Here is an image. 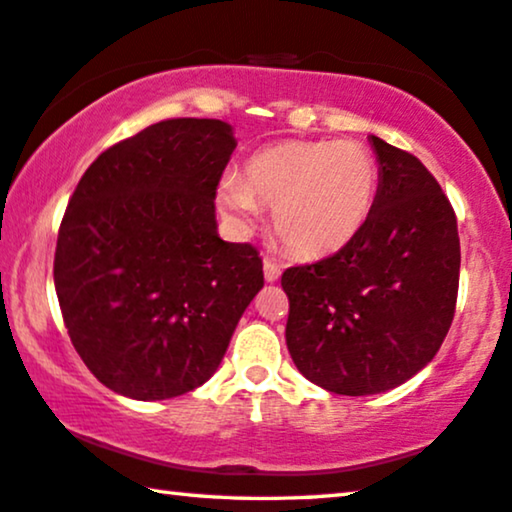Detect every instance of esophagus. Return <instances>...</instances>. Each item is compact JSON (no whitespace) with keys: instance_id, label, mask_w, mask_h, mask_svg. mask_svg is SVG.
Wrapping results in <instances>:
<instances>
[{"instance_id":"1","label":"esophagus","mask_w":512,"mask_h":512,"mask_svg":"<svg viewBox=\"0 0 512 512\" xmlns=\"http://www.w3.org/2000/svg\"><path fill=\"white\" fill-rule=\"evenodd\" d=\"M264 278H267V283H276L281 278V264H276L274 260H264Z\"/></svg>"}]
</instances>
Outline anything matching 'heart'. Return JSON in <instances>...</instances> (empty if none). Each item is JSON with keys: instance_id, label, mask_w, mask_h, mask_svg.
<instances>
[{"instance_id": "obj_1", "label": "heart", "mask_w": 512, "mask_h": 512, "mask_svg": "<svg viewBox=\"0 0 512 512\" xmlns=\"http://www.w3.org/2000/svg\"><path fill=\"white\" fill-rule=\"evenodd\" d=\"M377 163L356 140H285L248 156L243 177L222 175L217 206L238 229H250L260 206L274 208V229L292 255H335L370 220Z\"/></svg>"}]
</instances>
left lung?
I'll list each match as a JSON object with an SVG mask.
<instances>
[{
  "instance_id": "left-lung-1",
  "label": "left lung",
  "mask_w": 512,
  "mask_h": 512,
  "mask_svg": "<svg viewBox=\"0 0 512 512\" xmlns=\"http://www.w3.org/2000/svg\"><path fill=\"white\" fill-rule=\"evenodd\" d=\"M379 161L372 215L356 241L285 269V342L297 370L339 395L412 379L445 342L459 292L456 215L417 156L370 135Z\"/></svg>"
}]
</instances>
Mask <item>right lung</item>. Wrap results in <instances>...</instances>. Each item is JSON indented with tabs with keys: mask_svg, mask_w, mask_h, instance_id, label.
I'll list each match as a JSON object with an SVG mask.
<instances>
[{
	"mask_svg": "<svg viewBox=\"0 0 512 512\" xmlns=\"http://www.w3.org/2000/svg\"><path fill=\"white\" fill-rule=\"evenodd\" d=\"M236 138L220 119H168L95 159L58 231L53 281L74 349L133 400L206 384L252 297L260 252L217 234Z\"/></svg>",
	"mask_w": 512,
	"mask_h": 512,
	"instance_id": "add662e5",
	"label": "right lung"
}]
</instances>
